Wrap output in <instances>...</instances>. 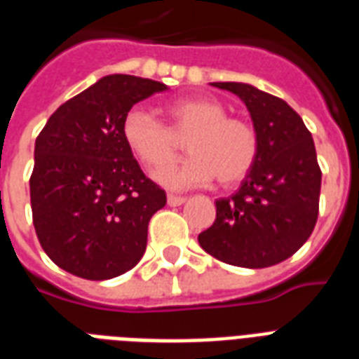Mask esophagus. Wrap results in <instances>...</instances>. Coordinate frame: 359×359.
<instances>
[{
    "label": "esophagus",
    "mask_w": 359,
    "mask_h": 359,
    "mask_svg": "<svg viewBox=\"0 0 359 359\" xmlns=\"http://www.w3.org/2000/svg\"><path fill=\"white\" fill-rule=\"evenodd\" d=\"M186 201V197H180V196H173V194H169L168 196V205L169 207H180L182 203Z\"/></svg>",
    "instance_id": "34e87169"
}]
</instances>
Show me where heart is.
I'll return each instance as SVG.
<instances>
[{"label":"heart","mask_w":359,"mask_h":359,"mask_svg":"<svg viewBox=\"0 0 359 359\" xmlns=\"http://www.w3.org/2000/svg\"><path fill=\"white\" fill-rule=\"evenodd\" d=\"M169 126L145 108H132L123 119V140L145 168L169 163L184 141L190 156L160 169V184L184 190L218 179L233 186L245 179L259 156L255 128L240 117H227V108L216 98H179L165 106Z\"/></svg>","instance_id":"heart-1"}]
</instances>
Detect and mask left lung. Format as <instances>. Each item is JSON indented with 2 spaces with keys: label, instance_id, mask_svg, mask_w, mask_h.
I'll return each mask as SVG.
<instances>
[{
  "label": "left lung",
  "instance_id": "1",
  "mask_svg": "<svg viewBox=\"0 0 359 359\" xmlns=\"http://www.w3.org/2000/svg\"><path fill=\"white\" fill-rule=\"evenodd\" d=\"M212 86L245 104L259 156L238 191L216 201V219L197 240L233 266H272L294 255L317 224L323 173L311 132L281 98L238 81Z\"/></svg>",
  "mask_w": 359,
  "mask_h": 359
}]
</instances>
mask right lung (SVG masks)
Here are the masks:
<instances>
[{"label":"right lung","mask_w":359,"mask_h":359,"mask_svg":"<svg viewBox=\"0 0 359 359\" xmlns=\"http://www.w3.org/2000/svg\"><path fill=\"white\" fill-rule=\"evenodd\" d=\"M165 89L137 76H104L61 104L36 137L33 225L59 268L102 281L132 270L145 253L147 227L165 205V191L128 151L123 119Z\"/></svg>","instance_id":"obj_1"}]
</instances>
